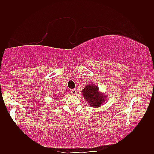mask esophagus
Returning <instances> with one entry per match:
<instances>
[{
  "label": "esophagus",
  "mask_w": 154,
  "mask_h": 154,
  "mask_svg": "<svg viewBox=\"0 0 154 154\" xmlns=\"http://www.w3.org/2000/svg\"><path fill=\"white\" fill-rule=\"evenodd\" d=\"M71 93H72V94H73V95H75V94H77V89H74L72 90H71Z\"/></svg>",
  "instance_id": "34e87169"
}]
</instances>
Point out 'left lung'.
<instances>
[{
  "instance_id": "left-lung-1",
  "label": "left lung",
  "mask_w": 154,
  "mask_h": 154,
  "mask_svg": "<svg viewBox=\"0 0 154 154\" xmlns=\"http://www.w3.org/2000/svg\"><path fill=\"white\" fill-rule=\"evenodd\" d=\"M82 95L89 106L93 108H98L102 105L105 99L106 96L100 93L98 87L94 85H88L82 90Z\"/></svg>"
}]
</instances>
